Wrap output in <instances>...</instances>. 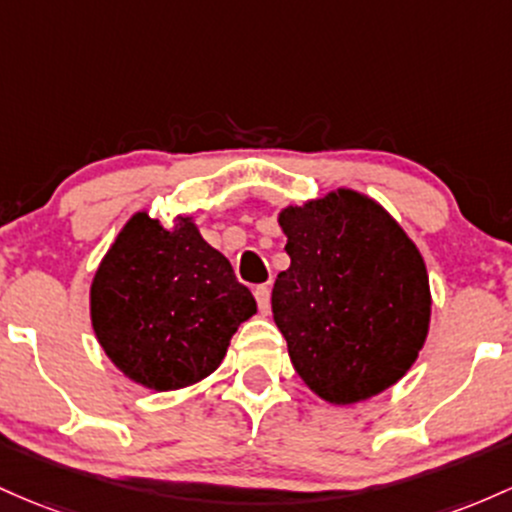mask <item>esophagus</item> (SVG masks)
<instances>
[{
    "instance_id": "1",
    "label": "esophagus",
    "mask_w": 512,
    "mask_h": 512,
    "mask_svg": "<svg viewBox=\"0 0 512 512\" xmlns=\"http://www.w3.org/2000/svg\"><path fill=\"white\" fill-rule=\"evenodd\" d=\"M256 295V302H258V309H261L263 314H268V309H271V287L268 285H258L254 290Z\"/></svg>"
}]
</instances>
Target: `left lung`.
<instances>
[{
  "label": "left lung",
  "mask_w": 512,
  "mask_h": 512,
  "mask_svg": "<svg viewBox=\"0 0 512 512\" xmlns=\"http://www.w3.org/2000/svg\"><path fill=\"white\" fill-rule=\"evenodd\" d=\"M290 268L273 319L297 375L329 404H358L409 372L430 324L421 251L367 195L338 188L278 215Z\"/></svg>",
  "instance_id": "obj_1"
}]
</instances>
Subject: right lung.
<instances>
[{
	"label": "right lung",
	"instance_id": "right-lung-1",
	"mask_svg": "<svg viewBox=\"0 0 512 512\" xmlns=\"http://www.w3.org/2000/svg\"><path fill=\"white\" fill-rule=\"evenodd\" d=\"M256 300L191 217L166 229L145 210L120 229L91 283V326L111 363L154 392L220 367Z\"/></svg>",
	"mask_w": 512,
	"mask_h": 512
}]
</instances>
